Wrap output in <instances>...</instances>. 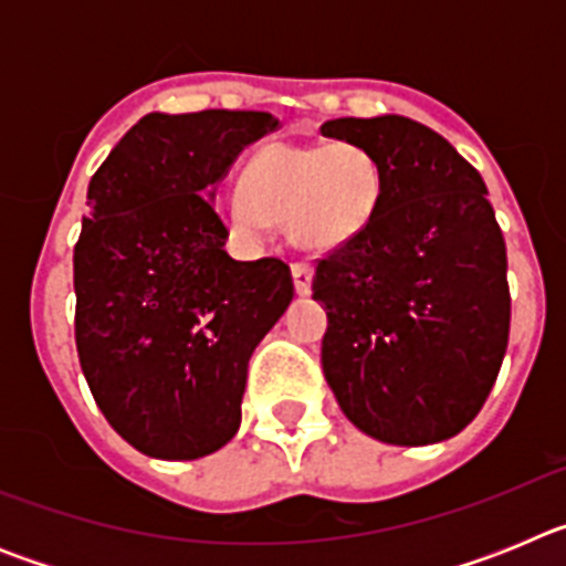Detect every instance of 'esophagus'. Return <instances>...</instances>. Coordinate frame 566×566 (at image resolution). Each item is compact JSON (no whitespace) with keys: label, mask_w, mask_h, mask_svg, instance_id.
Returning a JSON list of instances; mask_svg holds the SVG:
<instances>
[{"label":"esophagus","mask_w":566,"mask_h":566,"mask_svg":"<svg viewBox=\"0 0 566 566\" xmlns=\"http://www.w3.org/2000/svg\"><path fill=\"white\" fill-rule=\"evenodd\" d=\"M312 263H306V260H297V263H292V277H294V289H297V294H308L312 292Z\"/></svg>","instance_id":"34e87169"}]
</instances>
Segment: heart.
I'll use <instances>...</instances> for the list:
<instances>
[{"instance_id":"obj_1","label":"heart","mask_w":566,"mask_h":566,"mask_svg":"<svg viewBox=\"0 0 566 566\" xmlns=\"http://www.w3.org/2000/svg\"><path fill=\"white\" fill-rule=\"evenodd\" d=\"M382 195V164L371 149L277 142L252 155L243 189L218 195V209L243 238H263L272 223H289L297 243L328 252L368 229Z\"/></svg>"}]
</instances>
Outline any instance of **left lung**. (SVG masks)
I'll use <instances>...</instances> for the list:
<instances>
[{
  "instance_id": "1",
  "label": "left lung",
  "mask_w": 566,
  "mask_h": 566,
  "mask_svg": "<svg viewBox=\"0 0 566 566\" xmlns=\"http://www.w3.org/2000/svg\"><path fill=\"white\" fill-rule=\"evenodd\" d=\"M326 138L382 164L379 212L317 260L323 374L359 431L388 444L457 437L482 411L510 337L507 249L482 175L402 115L334 118Z\"/></svg>"
}]
</instances>
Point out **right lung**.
<instances>
[{"mask_svg": "<svg viewBox=\"0 0 566 566\" xmlns=\"http://www.w3.org/2000/svg\"><path fill=\"white\" fill-rule=\"evenodd\" d=\"M272 129L254 109L149 113L90 178L78 363L113 431L153 459L209 457L238 433L249 357L294 297L280 258L223 252L212 203L240 149Z\"/></svg>", "mask_w": 566, "mask_h": 566, "instance_id": "add662e5", "label": "right lung"}]
</instances>
